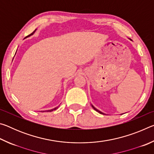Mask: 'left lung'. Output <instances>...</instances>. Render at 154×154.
Wrapping results in <instances>:
<instances>
[{"label": "left lung", "instance_id": "obj_1", "mask_svg": "<svg viewBox=\"0 0 154 154\" xmlns=\"http://www.w3.org/2000/svg\"><path fill=\"white\" fill-rule=\"evenodd\" d=\"M92 107L94 108V110H95L96 111H97V112H98V113H101V114H104V113H102V112H101V111H98V109H96V108L94 107V106L93 105H92Z\"/></svg>", "mask_w": 154, "mask_h": 154}]
</instances>
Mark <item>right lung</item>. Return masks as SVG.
Returning a JSON list of instances; mask_svg holds the SVG:
<instances>
[{"instance_id": "add662e5", "label": "right lung", "mask_w": 154, "mask_h": 154, "mask_svg": "<svg viewBox=\"0 0 154 154\" xmlns=\"http://www.w3.org/2000/svg\"><path fill=\"white\" fill-rule=\"evenodd\" d=\"M35 32V31H34V32H32V33H31L30 34V35H28L27 36H26V37H28V36H30V35H33V33L34 32ZM58 106H57V107H56V108H54V109H51V110H48V111H48V112H49V111H54V110H56V109H58Z\"/></svg>"}]
</instances>
